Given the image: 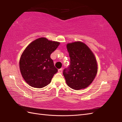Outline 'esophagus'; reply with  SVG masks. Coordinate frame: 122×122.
I'll use <instances>...</instances> for the list:
<instances>
[{
  "label": "esophagus",
  "instance_id": "esophagus-1",
  "mask_svg": "<svg viewBox=\"0 0 122 122\" xmlns=\"http://www.w3.org/2000/svg\"><path fill=\"white\" fill-rule=\"evenodd\" d=\"M58 72H59V73H62V69H59Z\"/></svg>",
  "mask_w": 122,
  "mask_h": 122
}]
</instances>
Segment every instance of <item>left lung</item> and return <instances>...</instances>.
Masks as SVG:
<instances>
[{
  "label": "left lung",
  "instance_id": "obj_1",
  "mask_svg": "<svg viewBox=\"0 0 122 122\" xmlns=\"http://www.w3.org/2000/svg\"><path fill=\"white\" fill-rule=\"evenodd\" d=\"M70 64L64 69L66 84L76 90L85 89L94 80L97 72V60L90 48L77 41L66 45Z\"/></svg>",
  "mask_w": 122,
  "mask_h": 122
}]
</instances>
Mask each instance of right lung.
Instances as JSON below:
<instances>
[{
	"mask_svg": "<svg viewBox=\"0 0 122 122\" xmlns=\"http://www.w3.org/2000/svg\"><path fill=\"white\" fill-rule=\"evenodd\" d=\"M59 45L58 42L40 38L25 49L20 59V70L23 78L30 86L42 88L51 82L58 69L50 55Z\"/></svg>",
	"mask_w": 122,
	"mask_h": 122,
	"instance_id": "1",
	"label": "right lung"
}]
</instances>
